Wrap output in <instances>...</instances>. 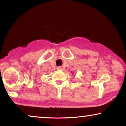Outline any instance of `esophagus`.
<instances>
[{
	"instance_id": "obj_1",
	"label": "esophagus",
	"mask_w": 126,
	"mask_h": 126,
	"mask_svg": "<svg viewBox=\"0 0 126 126\" xmlns=\"http://www.w3.org/2000/svg\"><path fill=\"white\" fill-rule=\"evenodd\" d=\"M58 70H62V67H57Z\"/></svg>"
}]
</instances>
